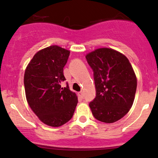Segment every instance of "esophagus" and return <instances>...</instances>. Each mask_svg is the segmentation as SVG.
Listing matches in <instances>:
<instances>
[{"label":"esophagus","mask_w":158,"mask_h":158,"mask_svg":"<svg viewBox=\"0 0 158 158\" xmlns=\"http://www.w3.org/2000/svg\"><path fill=\"white\" fill-rule=\"evenodd\" d=\"M78 95H79V97H81V98H83V97H84V94H83L82 92H81V91H80V92H78Z\"/></svg>","instance_id":"obj_1"}]
</instances>
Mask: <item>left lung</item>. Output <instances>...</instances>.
Segmentation results:
<instances>
[{"mask_svg": "<svg viewBox=\"0 0 158 158\" xmlns=\"http://www.w3.org/2000/svg\"><path fill=\"white\" fill-rule=\"evenodd\" d=\"M94 70L97 96L89 106L96 119L117 122L129 111L135 100L137 80L125 55L111 48L96 49L85 56Z\"/></svg>", "mask_w": 158, "mask_h": 158, "instance_id": "1", "label": "left lung"}]
</instances>
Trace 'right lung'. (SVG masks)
Instances as JSON below:
<instances>
[{"label":"right lung","instance_id":"obj_1","mask_svg":"<svg viewBox=\"0 0 158 158\" xmlns=\"http://www.w3.org/2000/svg\"><path fill=\"white\" fill-rule=\"evenodd\" d=\"M70 51L57 45L40 50L25 70L23 83L27 101L32 111L44 124L59 127L73 117L78 97L67 85L64 65Z\"/></svg>","mask_w":158,"mask_h":158}]
</instances>
